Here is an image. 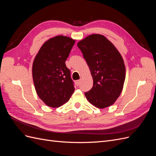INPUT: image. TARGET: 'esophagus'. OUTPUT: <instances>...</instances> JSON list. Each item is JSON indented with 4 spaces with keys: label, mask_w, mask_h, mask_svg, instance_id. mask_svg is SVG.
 I'll return each instance as SVG.
<instances>
[{
    "label": "esophagus",
    "mask_w": 156,
    "mask_h": 156,
    "mask_svg": "<svg viewBox=\"0 0 156 156\" xmlns=\"http://www.w3.org/2000/svg\"><path fill=\"white\" fill-rule=\"evenodd\" d=\"M81 80H77V81H76V82H75V83H76V84H77V85L78 86V85H79V84H80V83H81Z\"/></svg>",
    "instance_id": "34e87169"
}]
</instances>
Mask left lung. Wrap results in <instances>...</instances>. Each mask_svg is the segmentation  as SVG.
Returning <instances> with one entry per match:
<instances>
[{
  "instance_id": "8db88e82",
  "label": "left lung",
  "mask_w": 156,
  "mask_h": 156,
  "mask_svg": "<svg viewBox=\"0 0 156 156\" xmlns=\"http://www.w3.org/2000/svg\"><path fill=\"white\" fill-rule=\"evenodd\" d=\"M90 69L93 87L84 93L88 101L103 108L112 105L123 88L126 68L120 53L111 42L101 34H92L78 42Z\"/></svg>"
}]
</instances>
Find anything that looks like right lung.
Listing matches in <instances>:
<instances>
[{"label": "right lung", "instance_id": "1", "mask_svg": "<svg viewBox=\"0 0 156 156\" xmlns=\"http://www.w3.org/2000/svg\"><path fill=\"white\" fill-rule=\"evenodd\" d=\"M75 41L57 36L45 41L34 58L32 77L36 91L47 105L60 107L74 92V83L65 62Z\"/></svg>", "mask_w": 156, "mask_h": 156}]
</instances>
